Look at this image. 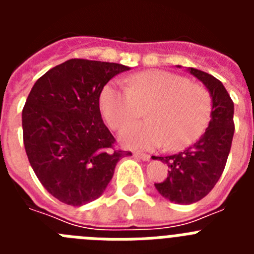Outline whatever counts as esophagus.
Listing matches in <instances>:
<instances>
[{
  "mask_svg": "<svg viewBox=\"0 0 254 254\" xmlns=\"http://www.w3.org/2000/svg\"><path fill=\"white\" fill-rule=\"evenodd\" d=\"M134 156L137 159H140V160H143V161H149L150 159H151V156L147 154H141V152H134Z\"/></svg>",
  "mask_w": 254,
  "mask_h": 254,
  "instance_id": "1",
  "label": "esophagus"
}]
</instances>
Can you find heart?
<instances>
[{"label":"heart","instance_id":"1","mask_svg":"<svg viewBox=\"0 0 254 254\" xmlns=\"http://www.w3.org/2000/svg\"><path fill=\"white\" fill-rule=\"evenodd\" d=\"M128 87L108 82L100 91L99 107L113 129L137 120L146 108L147 121L131 125L120 133L123 146L167 150L190 146L203 133L211 120L212 102L205 87L190 84L177 73L150 69L127 78Z\"/></svg>","mask_w":254,"mask_h":254}]
</instances>
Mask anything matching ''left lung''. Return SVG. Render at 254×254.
I'll return each instance as SVG.
<instances>
[{"label": "left lung", "mask_w": 254, "mask_h": 254, "mask_svg": "<svg viewBox=\"0 0 254 254\" xmlns=\"http://www.w3.org/2000/svg\"><path fill=\"white\" fill-rule=\"evenodd\" d=\"M181 67V66H177ZM188 72L202 82L212 102L211 121L205 133L185 151L169 156H152L169 167L167 179L155 188L170 202L190 205L202 199L223 174L234 136V103L223 82L201 69Z\"/></svg>", "instance_id": "8db88e82"}]
</instances>
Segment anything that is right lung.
Masks as SVG:
<instances>
[{"label": "right lung", "instance_id": "obj_1", "mask_svg": "<svg viewBox=\"0 0 254 254\" xmlns=\"http://www.w3.org/2000/svg\"><path fill=\"white\" fill-rule=\"evenodd\" d=\"M120 64L68 60L44 73L22 109V134L29 163L49 193L81 206L99 198L117 163L129 151L114 150L102 120L99 96Z\"/></svg>", "mask_w": 254, "mask_h": 254}]
</instances>
